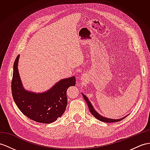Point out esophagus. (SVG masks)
Returning <instances> with one entry per match:
<instances>
[{
    "mask_svg": "<svg viewBox=\"0 0 150 150\" xmlns=\"http://www.w3.org/2000/svg\"><path fill=\"white\" fill-rule=\"evenodd\" d=\"M81 79L82 80V81H84V80H85V78H84V76H83V77H81Z\"/></svg>",
    "mask_w": 150,
    "mask_h": 150,
    "instance_id": "esophagus-1",
    "label": "esophagus"
}]
</instances>
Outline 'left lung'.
<instances>
[{"label":"left lung","instance_id":"8db88e82","mask_svg":"<svg viewBox=\"0 0 150 150\" xmlns=\"http://www.w3.org/2000/svg\"><path fill=\"white\" fill-rule=\"evenodd\" d=\"M82 95H83L84 98H85L86 103L88 104V108H89V110H90V112L92 113L93 116H95V118H96L97 120H100V121L103 122H106V123L118 122L121 121V120H122L123 119H124L126 117V116H125V117H123L122 118H120V119H111V118H106V117H104V116L100 115L99 113L97 112L96 110H95L93 107V105H92V104H91L90 100H88V98L83 93H82Z\"/></svg>","mask_w":150,"mask_h":150}]
</instances>
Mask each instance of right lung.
<instances>
[{
  "instance_id": "add662e5",
  "label": "right lung",
  "mask_w": 150,
  "mask_h": 150,
  "mask_svg": "<svg viewBox=\"0 0 150 150\" xmlns=\"http://www.w3.org/2000/svg\"><path fill=\"white\" fill-rule=\"evenodd\" d=\"M18 55L13 65L11 90L13 99L21 112L28 118L39 123H51L62 115L67 104V90L75 86L74 76L60 80L44 93H34L25 90L21 81Z\"/></svg>"
}]
</instances>
